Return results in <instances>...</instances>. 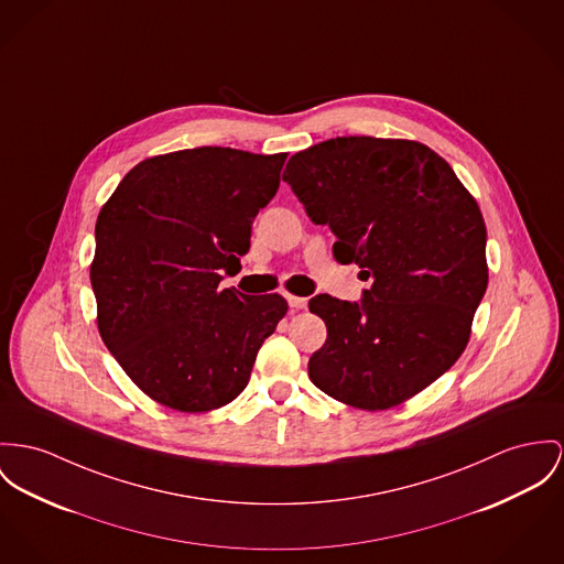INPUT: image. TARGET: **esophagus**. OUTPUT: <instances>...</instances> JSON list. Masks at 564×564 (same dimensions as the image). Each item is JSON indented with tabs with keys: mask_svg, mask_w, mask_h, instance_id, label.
Here are the masks:
<instances>
[{
	"mask_svg": "<svg viewBox=\"0 0 564 564\" xmlns=\"http://www.w3.org/2000/svg\"><path fill=\"white\" fill-rule=\"evenodd\" d=\"M288 303L292 308H306V299H301V296H292V294H288Z\"/></svg>",
	"mask_w": 564,
	"mask_h": 564,
	"instance_id": "esophagus-1",
	"label": "esophagus"
}]
</instances>
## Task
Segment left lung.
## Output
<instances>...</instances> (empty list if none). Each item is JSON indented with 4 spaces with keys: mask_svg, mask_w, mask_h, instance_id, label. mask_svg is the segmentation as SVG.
Instances as JSON below:
<instances>
[{
    "mask_svg": "<svg viewBox=\"0 0 564 564\" xmlns=\"http://www.w3.org/2000/svg\"><path fill=\"white\" fill-rule=\"evenodd\" d=\"M306 217L337 236L333 256L360 265V303L308 301L326 344L311 382L360 410H389L427 389L468 346L487 290V229L475 197L432 148L337 137L283 172Z\"/></svg>",
    "mask_w": 564,
    "mask_h": 564,
    "instance_id": "obj_1",
    "label": "left lung"
}]
</instances>
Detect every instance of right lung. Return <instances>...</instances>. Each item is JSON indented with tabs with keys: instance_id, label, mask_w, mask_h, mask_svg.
Segmentation results:
<instances>
[{
	"instance_id": "1",
	"label": "right lung",
	"mask_w": 564,
	"mask_h": 564,
	"mask_svg": "<svg viewBox=\"0 0 564 564\" xmlns=\"http://www.w3.org/2000/svg\"><path fill=\"white\" fill-rule=\"evenodd\" d=\"M285 159L213 145L145 159L98 215V333L130 380L172 410L234 401L288 313L279 294L220 288L242 268Z\"/></svg>"
}]
</instances>
